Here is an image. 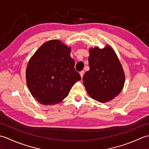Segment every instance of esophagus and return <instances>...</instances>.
<instances>
[{"instance_id":"esophagus-1","label":"esophagus","mask_w":149,"mask_h":149,"mask_svg":"<svg viewBox=\"0 0 149 149\" xmlns=\"http://www.w3.org/2000/svg\"><path fill=\"white\" fill-rule=\"evenodd\" d=\"M84 70H82V71H81V72H80V75H81V77H83V75H84Z\"/></svg>"}]
</instances>
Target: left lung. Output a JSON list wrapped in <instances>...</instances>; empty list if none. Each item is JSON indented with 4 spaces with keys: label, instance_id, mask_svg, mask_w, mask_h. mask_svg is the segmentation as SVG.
<instances>
[{
    "label": "left lung",
    "instance_id": "1",
    "mask_svg": "<svg viewBox=\"0 0 149 149\" xmlns=\"http://www.w3.org/2000/svg\"><path fill=\"white\" fill-rule=\"evenodd\" d=\"M90 70L83 75L84 86L88 95L100 102L112 100L122 91L125 75L112 48L90 49Z\"/></svg>",
    "mask_w": 149,
    "mask_h": 149
}]
</instances>
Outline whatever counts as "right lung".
I'll return each mask as SVG.
<instances>
[{
  "instance_id": "right-lung-1",
  "label": "right lung",
  "mask_w": 149,
  "mask_h": 149,
  "mask_svg": "<svg viewBox=\"0 0 149 149\" xmlns=\"http://www.w3.org/2000/svg\"><path fill=\"white\" fill-rule=\"evenodd\" d=\"M70 54V48L54 40L43 43L29 60L26 69L27 87L40 103L60 102L81 79Z\"/></svg>"
}]
</instances>
